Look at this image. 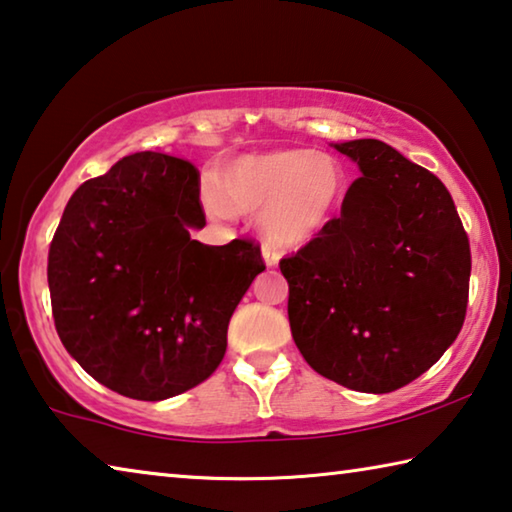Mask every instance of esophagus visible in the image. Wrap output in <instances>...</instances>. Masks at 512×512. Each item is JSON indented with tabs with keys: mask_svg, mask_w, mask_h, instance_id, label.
<instances>
[{
	"mask_svg": "<svg viewBox=\"0 0 512 512\" xmlns=\"http://www.w3.org/2000/svg\"><path fill=\"white\" fill-rule=\"evenodd\" d=\"M262 257H264V264L271 268V266H277V262H280V253H277L275 248L271 246H264L262 248Z\"/></svg>",
	"mask_w": 512,
	"mask_h": 512,
	"instance_id": "esophagus-1",
	"label": "esophagus"
}]
</instances>
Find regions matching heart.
<instances>
[{
    "label": "heart",
    "instance_id": "heart-1",
    "mask_svg": "<svg viewBox=\"0 0 512 512\" xmlns=\"http://www.w3.org/2000/svg\"><path fill=\"white\" fill-rule=\"evenodd\" d=\"M348 194V173L332 153L275 149L244 153L214 171L203 205L216 219L257 214L277 248H305L332 228Z\"/></svg>",
    "mask_w": 512,
    "mask_h": 512
}]
</instances>
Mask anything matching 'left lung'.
<instances>
[{
  "label": "left lung",
  "instance_id": "8db88e82",
  "mask_svg": "<svg viewBox=\"0 0 512 512\" xmlns=\"http://www.w3.org/2000/svg\"><path fill=\"white\" fill-rule=\"evenodd\" d=\"M332 146L361 176L332 228L280 262L291 334L318 375L391 393L427 372L461 332L470 241L431 171L379 140Z\"/></svg>",
  "mask_w": 512,
  "mask_h": 512
}]
</instances>
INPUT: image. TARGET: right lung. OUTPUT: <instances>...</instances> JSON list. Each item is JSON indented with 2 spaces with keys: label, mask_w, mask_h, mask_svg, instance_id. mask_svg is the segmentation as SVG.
Masks as SVG:
<instances>
[{
  "label": "right lung",
  "mask_w": 512,
  "mask_h": 512,
  "mask_svg": "<svg viewBox=\"0 0 512 512\" xmlns=\"http://www.w3.org/2000/svg\"><path fill=\"white\" fill-rule=\"evenodd\" d=\"M201 176L192 162L142 151L69 198L47 280L65 350L99 384L160 402L205 381L228 348V323L264 271L253 241L205 246Z\"/></svg>",
  "instance_id": "add662e5"
}]
</instances>
